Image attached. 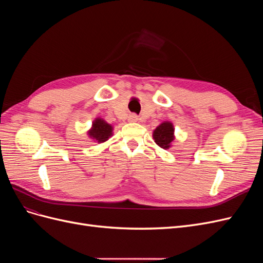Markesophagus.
I'll return each mask as SVG.
<instances>
[{
	"instance_id": "1",
	"label": "esophagus",
	"mask_w": 263,
	"mask_h": 263,
	"mask_svg": "<svg viewBox=\"0 0 263 263\" xmlns=\"http://www.w3.org/2000/svg\"><path fill=\"white\" fill-rule=\"evenodd\" d=\"M128 121H129L130 123L137 122V121H138V116H137L136 114H129V116H128Z\"/></svg>"
}]
</instances>
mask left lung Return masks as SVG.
I'll return each mask as SVG.
<instances>
[{
	"mask_svg": "<svg viewBox=\"0 0 263 263\" xmlns=\"http://www.w3.org/2000/svg\"><path fill=\"white\" fill-rule=\"evenodd\" d=\"M155 142L162 149H169L174 139V127L171 122H163L154 130Z\"/></svg>",
	"mask_w": 263,
	"mask_h": 263,
	"instance_id": "1",
	"label": "left lung"
}]
</instances>
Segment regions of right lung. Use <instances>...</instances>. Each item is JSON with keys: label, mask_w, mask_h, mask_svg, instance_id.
Here are the masks:
<instances>
[{"label": "right lung", "mask_w": 263, "mask_h": 263, "mask_svg": "<svg viewBox=\"0 0 263 263\" xmlns=\"http://www.w3.org/2000/svg\"><path fill=\"white\" fill-rule=\"evenodd\" d=\"M89 137L94 141H98L99 144L106 141L113 135V126L106 123L103 118H95L92 123L91 129L87 132Z\"/></svg>", "instance_id": "add662e5"}]
</instances>
